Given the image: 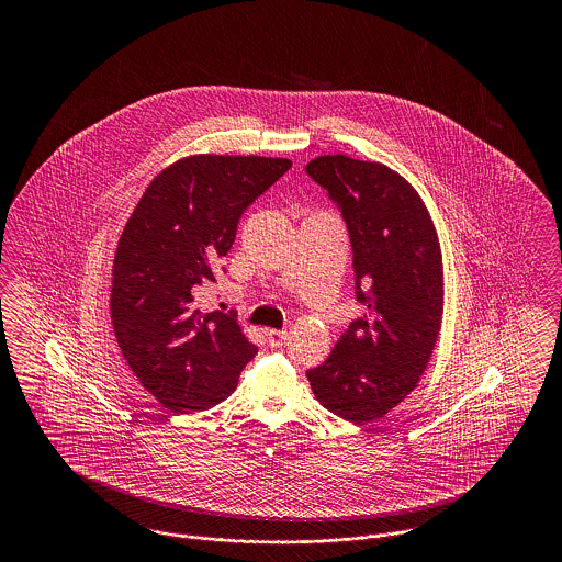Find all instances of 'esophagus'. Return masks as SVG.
I'll return each mask as SVG.
<instances>
[{
    "instance_id": "1",
    "label": "esophagus",
    "mask_w": 562,
    "mask_h": 562,
    "mask_svg": "<svg viewBox=\"0 0 562 562\" xmlns=\"http://www.w3.org/2000/svg\"><path fill=\"white\" fill-rule=\"evenodd\" d=\"M266 337H268V344L271 348H282L289 341V333L286 330H276V328H268Z\"/></svg>"
}]
</instances>
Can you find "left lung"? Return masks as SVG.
Returning <instances> with one entry per match:
<instances>
[{
  "label": "left lung",
  "mask_w": 562,
  "mask_h": 562,
  "mask_svg": "<svg viewBox=\"0 0 562 562\" xmlns=\"http://www.w3.org/2000/svg\"><path fill=\"white\" fill-rule=\"evenodd\" d=\"M305 170L348 225L356 299L367 307L307 379L324 408L369 424L398 406L428 367L445 303L440 241L419 193L385 164L337 154Z\"/></svg>",
  "instance_id": "8db88e82"
}]
</instances>
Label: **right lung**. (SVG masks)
I'll return each instance as SVG.
<instances>
[{"label":"right lung","mask_w":562,"mask_h":562,"mask_svg":"<svg viewBox=\"0 0 562 562\" xmlns=\"http://www.w3.org/2000/svg\"><path fill=\"white\" fill-rule=\"evenodd\" d=\"M293 161L189 156L145 189L113 259L111 322L140 385L172 413L225 401L255 358L232 314H204L193 296L236 240L241 213Z\"/></svg>","instance_id":"add662e5"}]
</instances>
